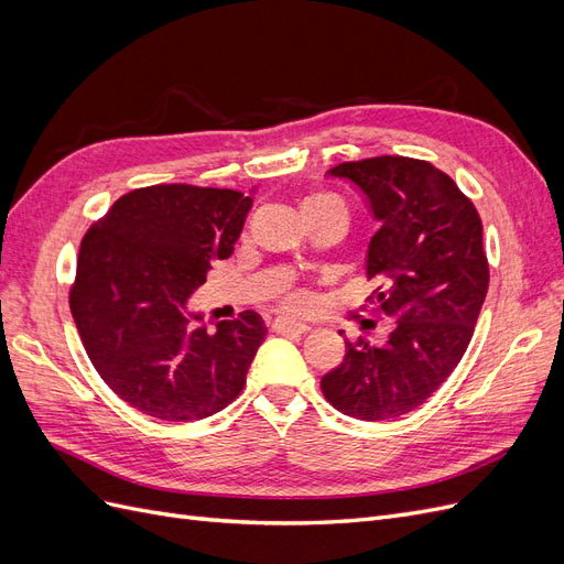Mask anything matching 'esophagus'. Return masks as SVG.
Returning <instances> with one entry per match:
<instances>
[{
  "instance_id": "esophagus-1",
  "label": "esophagus",
  "mask_w": 564,
  "mask_h": 564,
  "mask_svg": "<svg viewBox=\"0 0 564 564\" xmlns=\"http://www.w3.org/2000/svg\"><path fill=\"white\" fill-rule=\"evenodd\" d=\"M272 332L275 334H305L308 332V324L292 322V319H275L272 322Z\"/></svg>"
}]
</instances>
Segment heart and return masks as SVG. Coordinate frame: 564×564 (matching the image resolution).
<instances>
[{
  "mask_svg": "<svg viewBox=\"0 0 564 564\" xmlns=\"http://www.w3.org/2000/svg\"><path fill=\"white\" fill-rule=\"evenodd\" d=\"M327 202L340 204V199H336V197H332V195H313V197H308V199L303 202V209L315 207V204H327ZM305 303H308V299H305L301 292H289V294L282 296V308H284V311H301Z\"/></svg>",
  "mask_w": 564,
  "mask_h": 564,
  "instance_id": "obj_1",
  "label": "heart"
}]
</instances>
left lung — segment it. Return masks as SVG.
Listing matches in <instances>:
<instances>
[{"label": "left lung", "mask_w": 564, "mask_h": 564, "mask_svg": "<svg viewBox=\"0 0 564 564\" xmlns=\"http://www.w3.org/2000/svg\"><path fill=\"white\" fill-rule=\"evenodd\" d=\"M350 181L381 228L367 275L373 311L395 317L381 346L346 340L322 377L327 402L362 421L398 419L429 400L464 357L489 289L482 220L458 185L425 160L381 155L332 166Z\"/></svg>", "instance_id": "1"}]
</instances>
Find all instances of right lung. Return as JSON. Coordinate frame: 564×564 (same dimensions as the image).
I'll list each match as a JSON object with an SVG mask.
<instances>
[{
  "label": "right lung",
  "instance_id": "right-lung-1",
  "mask_svg": "<svg viewBox=\"0 0 564 564\" xmlns=\"http://www.w3.org/2000/svg\"><path fill=\"white\" fill-rule=\"evenodd\" d=\"M251 202L230 187H135L84 235L70 284L82 346L115 395L152 419H207L247 383L261 315L245 311L209 334L185 303L232 253Z\"/></svg>",
  "mask_w": 564,
  "mask_h": 564
}]
</instances>
